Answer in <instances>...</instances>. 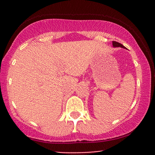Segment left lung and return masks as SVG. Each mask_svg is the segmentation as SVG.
<instances>
[{
    "label": "left lung",
    "mask_w": 155,
    "mask_h": 155,
    "mask_svg": "<svg viewBox=\"0 0 155 155\" xmlns=\"http://www.w3.org/2000/svg\"><path fill=\"white\" fill-rule=\"evenodd\" d=\"M112 46H113V47H121V48H126L122 44H121V43H118V42H115V41H112Z\"/></svg>",
    "instance_id": "obj_1"
}]
</instances>
